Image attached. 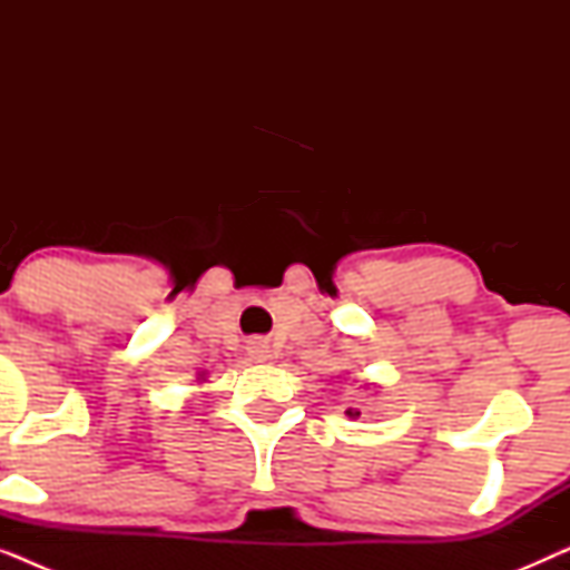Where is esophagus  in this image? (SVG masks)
I'll return each instance as SVG.
<instances>
[{"label":"esophagus","instance_id":"esophagus-1","mask_svg":"<svg viewBox=\"0 0 570 570\" xmlns=\"http://www.w3.org/2000/svg\"><path fill=\"white\" fill-rule=\"evenodd\" d=\"M267 345H262V342H252V345H248V353H252L256 361H264V357H267V350H264Z\"/></svg>","mask_w":570,"mask_h":570}]
</instances>
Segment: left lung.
I'll use <instances>...</instances> for the list:
<instances>
[{"label":"left lung","mask_w":570,"mask_h":570,"mask_svg":"<svg viewBox=\"0 0 570 570\" xmlns=\"http://www.w3.org/2000/svg\"><path fill=\"white\" fill-rule=\"evenodd\" d=\"M347 415H350V417H357V415H361V412H357V410H347Z\"/></svg>","instance_id":"8db88e82"}]
</instances>
